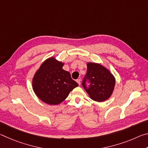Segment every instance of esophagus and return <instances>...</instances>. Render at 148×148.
<instances>
[{"instance_id": "obj_1", "label": "esophagus", "mask_w": 148, "mask_h": 148, "mask_svg": "<svg viewBox=\"0 0 148 148\" xmlns=\"http://www.w3.org/2000/svg\"><path fill=\"white\" fill-rule=\"evenodd\" d=\"M76 82H77V83L78 84L79 86H80V84H81V79H77Z\"/></svg>"}]
</instances>
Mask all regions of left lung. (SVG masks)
I'll use <instances>...</instances> for the list:
<instances>
[{
    "label": "left lung",
    "mask_w": 148,
    "mask_h": 148,
    "mask_svg": "<svg viewBox=\"0 0 148 148\" xmlns=\"http://www.w3.org/2000/svg\"><path fill=\"white\" fill-rule=\"evenodd\" d=\"M87 74L82 82V86L90 98L101 102L108 99L113 93L116 79L108 69L100 63L87 62ZM90 83L89 88L86 87L85 82Z\"/></svg>",
    "instance_id": "1"
}]
</instances>
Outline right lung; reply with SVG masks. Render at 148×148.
<instances>
[{
	"mask_svg": "<svg viewBox=\"0 0 148 148\" xmlns=\"http://www.w3.org/2000/svg\"><path fill=\"white\" fill-rule=\"evenodd\" d=\"M64 62L51 57L42 62L32 80V89L42 102L57 105L63 102L70 92L78 86L71 74L62 69Z\"/></svg>",
	"mask_w": 148,
	"mask_h": 148,
	"instance_id": "1",
	"label": "right lung"
}]
</instances>
